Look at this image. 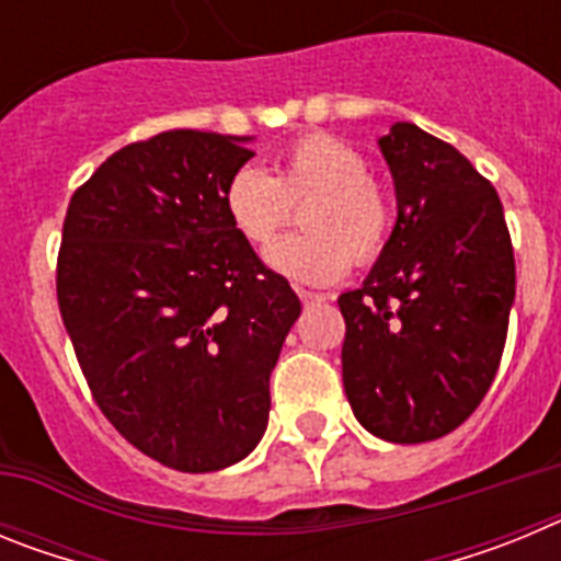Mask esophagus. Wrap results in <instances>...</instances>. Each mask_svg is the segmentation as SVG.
<instances>
[{
    "mask_svg": "<svg viewBox=\"0 0 561 561\" xmlns=\"http://www.w3.org/2000/svg\"><path fill=\"white\" fill-rule=\"evenodd\" d=\"M297 297H300V304L304 306H314L325 300V295H320V291H309V289H297Z\"/></svg>",
    "mask_w": 561,
    "mask_h": 561,
    "instance_id": "esophagus-1",
    "label": "esophagus"
}]
</instances>
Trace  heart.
Instances as JSON below:
<instances>
[{
  "label": "heart",
  "mask_w": 561,
  "mask_h": 561,
  "mask_svg": "<svg viewBox=\"0 0 561 561\" xmlns=\"http://www.w3.org/2000/svg\"><path fill=\"white\" fill-rule=\"evenodd\" d=\"M306 236L280 238L266 264L289 280L325 286L354 264H374L388 250L396 227L390 193L370 176L365 153L334 134H306L284 148L275 173L238 168L225 187V207L238 236L252 247L270 244L305 205Z\"/></svg>",
  "instance_id": "obj_1"
}]
</instances>
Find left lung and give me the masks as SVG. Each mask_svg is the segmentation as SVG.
Returning <instances> with one entry per match:
<instances>
[{
	"label": "left lung",
	"instance_id": "8db88e82",
	"mask_svg": "<svg viewBox=\"0 0 561 561\" xmlns=\"http://www.w3.org/2000/svg\"><path fill=\"white\" fill-rule=\"evenodd\" d=\"M396 227L365 284L340 295L342 385L376 438L424 444L474 413L500 368L514 304L503 205L458 148L396 123L379 140Z\"/></svg>",
	"mask_w": 561,
	"mask_h": 561
}]
</instances>
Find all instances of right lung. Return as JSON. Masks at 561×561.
I'll return each mask as SVG.
<instances>
[{
  "mask_svg": "<svg viewBox=\"0 0 561 561\" xmlns=\"http://www.w3.org/2000/svg\"><path fill=\"white\" fill-rule=\"evenodd\" d=\"M252 137L173 128L114 151L69 199L58 309L114 430L162 466L219 472L264 438L300 317L225 207Z\"/></svg>",
  "mask_w": 561,
  "mask_h": 561,
  "instance_id": "1",
  "label": "right lung"
}]
</instances>
